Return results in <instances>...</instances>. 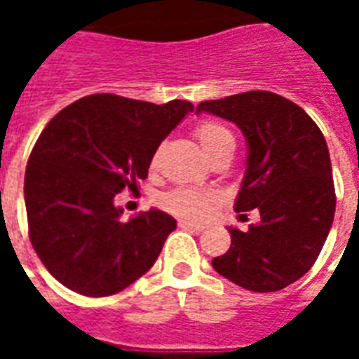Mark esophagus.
Here are the masks:
<instances>
[{
	"label": "esophagus",
	"mask_w": 359,
	"mask_h": 359,
	"mask_svg": "<svg viewBox=\"0 0 359 359\" xmlns=\"http://www.w3.org/2000/svg\"><path fill=\"white\" fill-rule=\"evenodd\" d=\"M179 226L180 229H188V231H196V233H200V231L205 229L202 223H196V221H184V219H180Z\"/></svg>",
	"instance_id": "obj_1"
}]
</instances>
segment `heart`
<instances>
[{
    "instance_id": "heart-1",
    "label": "heart",
    "mask_w": 359,
    "mask_h": 359,
    "mask_svg": "<svg viewBox=\"0 0 359 359\" xmlns=\"http://www.w3.org/2000/svg\"><path fill=\"white\" fill-rule=\"evenodd\" d=\"M196 138L200 142L208 159H211L223 149H234L233 133L225 125L215 123V121H205L202 125H198ZM211 200L213 198L208 192H200V190H192V188H177L161 198V205L167 211L182 215V217H202L210 208Z\"/></svg>"
}]
</instances>
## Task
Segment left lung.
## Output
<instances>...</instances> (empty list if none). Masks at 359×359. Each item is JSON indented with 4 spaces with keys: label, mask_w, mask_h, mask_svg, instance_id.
<instances>
[{
    "label": "left lung",
    "mask_w": 359,
    "mask_h": 359,
    "mask_svg": "<svg viewBox=\"0 0 359 359\" xmlns=\"http://www.w3.org/2000/svg\"><path fill=\"white\" fill-rule=\"evenodd\" d=\"M238 126L248 144L246 172L234 211H259L246 233L229 226L231 248L213 269L254 292H277L316 264L331 231L337 196L325 136L300 105L254 90L202 102Z\"/></svg>",
    "instance_id": "obj_1"
}]
</instances>
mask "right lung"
Listing matches in <instances>:
<instances>
[{"label":"right lung","instance_id":"obj_1","mask_svg":"<svg viewBox=\"0 0 359 359\" xmlns=\"http://www.w3.org/2000/svg\"><path fill=\"white\" fill-rule=\"evenodd\" d=\"M194 105L92 94L46 125L25 172L28 234L46 269L84 296H111L156 264L177 221L149 210L121 221L115 196L136 190L159 144Z\"/></svg>","mask_w":359,"mask_h":359}]
</instances>
